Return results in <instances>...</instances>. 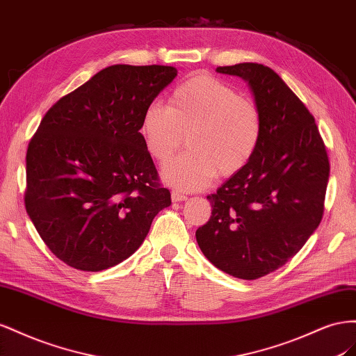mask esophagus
<instances>
[{
  "label": "esophagus",
  "instance_id": "esophagus-1",
  "mask_svg": "<svg viewBox=\"0 0 356 356\" xmlns=\"http://www.w3.org/2000/svg\"><path fill=\"white\" fill-rule=\"evenodd\" d=\"M171 200H172V202H180V201H186L188 197L185 194H181V192H179V191H172Z\"/></svg>",
  "mask_w": 356,
  "mask_h": 356
}]
</instances>
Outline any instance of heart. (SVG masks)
Here are the masks:
<instances>
[{
  "label": "heart",
  "instance_id": "1",
  "mask_svg": "<svg viewBox=\"0 0 356 356\" xmlns=\"http://www.w3.org/2000/svg\"><path fill=\"white\" fill-rule=\"evenodd\" d=\"M147 154L164 165L184 146L185 155L162 171L167 184L184 191L206 188L216 175H236L252 159L262 134L259 108L223 80L197 74L179 85L168 107L154 103L141 118Z\"/></svg>",
  "mask_w": 356,
  "mask_h": 356
}]
</instances>
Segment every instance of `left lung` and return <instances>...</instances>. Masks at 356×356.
Instances as JSON below:
<instances>
[{
	"label": "left lung",
	"instance_id": "left-lung-1",
	"mask_svg": "<svg viewBox=\"0 0 356 356\" xmlns=\"http://www.w3.org/2000/svg\"><path fill=\"white\" fill-rule=\"evenodd\" d=\"M216 71L248 83L262 134L248 164L207 197L211 216L195 237L216 268L255 280L285 266L319 227L330 162L310 111L277 73L255 63Z\"/></svg>",
	"mask_w": 356,
	"mask_h": 356
}]
</instances>
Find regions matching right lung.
Returning <instances> with one entry per match:
<instances>
[{
	"mask_svg": "<svg viewBox=\"0 0 356 356\" xmlns=\"http://www.w3.org/2000/svg\"><path fill=\"white\" fill-rule=\"evenodd\" d=\"M176 76L177 68L165 65L101 70L50 107L29 141L26 213L67 266H118L171 204L140 125L146 107Z\"/></svg>",
	"mask_w": 356,
	"mask_h": 356,
	"instance_id": "1",
	"label": "right lung"
}]
</instances>
